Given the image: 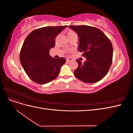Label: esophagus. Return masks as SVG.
<instances>
[{
    "label": "esophagus",
    "mask_w": 133,
    "mask_h": 133,
    "mask_svg": "<svg viewBox=\"0 0 133 133\" xmlns=\"http://www.w3.org/2000/svg\"><path fill=\"white\" fill-rule=\"evenodd\" d=\"M66 60V62H71V60H72V59H70V58H67Z\"/></svg>",
    "instance_id": "34e87169"
}]
</instances>
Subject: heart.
I'll return each mask as SVG.
<instances>
[{
  "mask_svg": "<svg viewBox=\"0 0 133 133\" xmlns=\"http://www.w3.org/2000/svg\"><path fill=\"white\" fill-rule=\"evenodd\" d=\"M75 35H76V34L75 32L74 31H73V30H69V31L67 32V36H68V38H69V39L71 38L72 37H74V36H75Z\"/></svg>",
  "mask_w": 133,
  "mask_h": 133,
  "instance_id": "heart-1",
  "label": "heart"
}]
</instances>
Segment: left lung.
Wrapping results in <instances>:
<instances>
[{"label": "left lung", "instance_id": "obj_1", "mask_svg": "<svg viewBox=\"0 0 133 133\" xmlns=\"http://www.w3.org/2000/svg\"><path fill=\"white\" fill-rule=\"evenodd\" d=\"M78 34L79 51L87 58L84 63L78 59V66L74 75L81 81L94 83L102 80L109 70L112 62L113 49L111 43L103 32L88 25H69Z\"/></svg>", "mask_w": 133, "mask_h": 133}]
</instances>
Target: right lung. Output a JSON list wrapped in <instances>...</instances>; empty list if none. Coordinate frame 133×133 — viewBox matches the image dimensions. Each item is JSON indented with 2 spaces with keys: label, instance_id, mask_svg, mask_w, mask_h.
<instances>
[{
  "label": "right lung",
  "instance_id": "right-lung-1",
  "mask_svg": "<svg viewBox=\"0 0 133 133\" xmlns=\"http://www.w3.org/2000/svg\"><path fill=\"white\" fill-rule=\"evenodd\" d=\"M67 25L45 26L35 29L27 36L20 53V61L31 80L39 84L53 80L65 64L64 58L55 59L49 54L55 46V38Z\"/></svg>",
  "mask_w": 133,
  "mask_h": 133
}]
</instances>
